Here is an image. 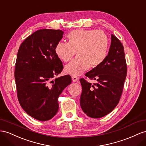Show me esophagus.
<instances>
[{
    "label": "esophagus",
    "instance_id": "34e87169",
    "mask_svg": "<svg viewBox=\"0 0 146 146\" xmlns=\"http://www.w3.org/2000/svg\"><path fill=\"white\" fill-rule=\"evenodd\" d=\"M72 79L73 82H76V81H78V80H79V78H77L76 76H72Z\"/></svg>",
    "mask_w": 146,
    "mask_h": 146
}]
</instances>
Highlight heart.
<instances>
[{
  "label": "heart",
  "instance_id": "obj_1",
  "mask_svg": "<svg viewBox=\"0 0 146 146\" xmlns=\"http://www.w3.org/2000/svg\"><path fill=\"white\" fill-rule=\"evenodd\" d=\"M69 43H58L55 48L57 56L67 62L78 54V57L65 67L66 73L80 76L90 66L97 68L105 60L109 49V39L102 31L78 29L68 35Z\"/></svg>",
  "mask_w": 146,
  "mask_h": 146
}]
</instances>
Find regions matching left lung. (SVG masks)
<instances>
[{
	"label": "left lung",
	"mask_w": 146,
	"mask_h": 146,
	"mask_svg": "<svg viewBox=\"0 0 146 146\" xmlns=\"http://www.w3.org/2000/svg\"><path fill=\"white\" fill-rule=\"evenodd\" d=\"M127 72L123 45L111 34V43L105 60L86 73V76L96 80L97 83L92 84L84 78L80 79L82 88L80 105L87 115L100 118L114 109L121 97Z\"/></svg>",
	"instance_id": "8db88e82"
}]
</instances>
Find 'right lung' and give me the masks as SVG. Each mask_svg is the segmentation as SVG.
Segmentation results:
<instances>
[{"instance_id": "right-lung-1", "label": "right lung", "mask_w": 146, "mask_h": 146, "mask_svg": "<svg viewBox=\"0 0 146 146\" xmlns=\"http://www.w3.org/2000/svg\"><path fill=\"white\" fill-rule=\"evenodd\" d=\"M64 32L40 29L21 44L16 59L15 78L20 105L40 121L52 119L59 110L58 98L72 82L70 75L52 80L64 66L55 48Z\"/></svg>"}]
</instances>
